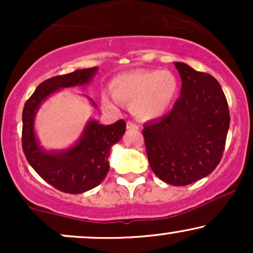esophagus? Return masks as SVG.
Wrapping results in <instances>:
<instances>
[{
  "instance_id": "esophagus-1",
  "label": "esophagus",
  "mask_w": 253,
  "mask_h": 253,
  "mask_svg": "<svg viewBox=\"0 0 253 253\" xmlns=\"http://www.w3.org/2000/svg\"><path fill=\"white\" fill-rule=\"evenodd\" d=\"M127 129H139V126L132 121H127Z\"/></svg>"
}]
</instances>
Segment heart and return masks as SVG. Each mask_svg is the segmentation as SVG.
<instances>
[{"label":"heart","mask_w":253,"mask_h":253,"mask_svg":"<svg viewBox=\"0 0 253 253\" xmlns=\"http://www.w3.org/2000/svg\"><path fill=\"white\" fill-rule=\"evenodd\" d=\"M110 90L113 96H101L104 108L117 112L119 102L130 103V110L136 118L152 120L171 108L178 91V82L170 71L135 70L113 78Z\"/></svg>","instance_id":"heart-1"}]
</instances>
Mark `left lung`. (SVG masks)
I'll return each mask as SVG.
<instances>
[{
    "label": "left lung",
    "mask_w": 253,
    "mask_h": 253,
    "mask_svg": "<svg viewBox=\"0 0 253 253\" xmlns=\"http://www.w3.org/2000/svg\"><path fill=\"white\" fill-rule=\"evenodd\" d=\"M181 96L169 114L145 124L143 135L151 169L171 185H188L217 167L229 127L227 100L210 74L175 63Z\"/></svg>",
    "instance_id": "8db88e82"
}]
</instances>
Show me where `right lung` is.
Returning <instances> with one entry per match:
<instances>
[{
    "label": "right lung",
    "mask_w": 253,
    "mask_h": 253,
    "mask_svg": "<svg viewBox=\"0 0 253 253\" xmlns=\"http://www.w3.org/2000/svg\"><path fill=\"white\" fill-rule=\"evenodd\" d=\"M96 71L97 68L82 69L43 81L25 103L22 112V150L26 158L43 181L63 193H84L103 181L109 171L110 149L123 138L126 123L119 120L104 126L90 120L74 146L62 151H46L34 133V120L40 104L50 95L59 89L85 85Z\"/></svg>",
    "instance_id": "obj_1"
}]
</instances>
